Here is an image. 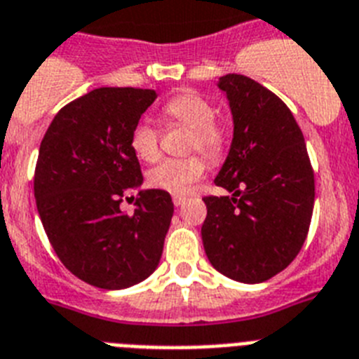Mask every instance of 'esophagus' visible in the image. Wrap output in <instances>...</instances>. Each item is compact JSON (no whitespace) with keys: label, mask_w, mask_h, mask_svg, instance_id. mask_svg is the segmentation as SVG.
Listing matches in <instances>:
<instances>
[{"label":"esophagus","mask_w":359,"mask_h":359,"mask_svg":"<svg viewBox=\"0 0 359 359\" xmlns=\"http://www.w3.org/2000/svg\"><path fill=\"white\" fill-rule=\"evenodd\" d=\"M172 201H174V205H176V207H180V205L185 203V198H182V196H174Z\"/></svg>","instance_id":"34e87169"}]
</instances>
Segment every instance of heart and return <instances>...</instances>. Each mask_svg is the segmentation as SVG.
Masks as SVG:
<instances>
[{"label": "heart", "mask_w": 359, "mask_h": 359, "mask_svg": "<svg viewBox=\"0 0 359 359\" xmlns=\"http://www.w3.org/2000/svg\"><path fill=\"white\" fill-rule=\"evenodd\" d=\"M163 118L170 123L185 125L192 130L191 149L200 150L207 158L216 159L225 149V133L216 123V109L209 100L198 92H183L170 97L163 105ZM159 133L152 123L142 119L130 130V149L143 161L158 158ZM205 163L200 158L163 159L149 170L147 182L150 187L170 194H187L192 183L201 180Z\"/></svg>", "instance_id": "obj_1"}]
</instances>
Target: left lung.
<instances>
[{"label":"left lung","instance_id":"obj_1","mask_svg":"<svg viewBox=\"0 0 359 359\" xmlns=\"http://www.w3.org/2000/svg\"><path fill=\"white\" fill-rule=\"evenodd\" d=\"M234 134L217 187L207 196L201 240L210 265L241 283H262L289 267L307 238L314 172L305 137L289 107L241 74L219 78Z\"/></svg>","mask_w":359,"mask_h":359}]
</instances>
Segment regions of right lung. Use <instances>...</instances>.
Here are the masks:
<instances>
[{
  "label": "right lung",
  "instance_id": "add662e5",
  "mask_svg": "<svg viewBox=\"0 0 359 359\" xmlns=\"http://www.w3.org/2000/svg\"><path fill=\"white\" fill-rule=\"evenodd\" d=\"M156 97L152 88H94L57 112L39 145L34 196L43 229L61 263L97 289L133 287L161 259L170 194L147 189L134 214L119 209L143 183L130 130Z\"/></svg>",
  "mask_w": 359,
  "mask_h": 359
}]
</instances>
